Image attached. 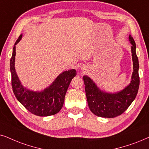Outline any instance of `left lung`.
Wrapping results in <instances>:
<instances>
[{
  "mask_svg": "<svg viewBox=\"0 0 149 149\" xmlns=\"http://www.w3.org/2000/svg\"><path fill=\"white\" fill-rule=\"evenodd\" d=\"M132 44L133 71L130 84L119 92L109 93L100 90L95 83L87 76H83L87 102L93 114L104 118H114L122 114L136 98L140 84L138 74L139 62L136 52V43L130 35Z\"/></svg>",
  "mask_w": 149,
  "mask_h": 149,
  "instance_id": "1",
  "label": "left lung"
}]
</instances>
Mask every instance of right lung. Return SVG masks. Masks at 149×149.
Masks as SVG:
<instances>
[{
  "mask_svg": "<svg viewBox=\"0 0 149 149\" xmlns=\"http://www.w3.org/2000/svg\"><path fill=\"white\" fill-rule=\"evenodd\" d=\"M22 37V35H19L15 41L10 60L13 93L20 104L32 114L39 116L54 115L62 108L67 88L71 80L76 76V71L70 69L61 73L52 84L43 91H33L25 88L21 84L15 69V45L21 40Z\"/></svg>",
  "mask_w": 149,
  "mask_h": 149,
  "instance_id": "add662e5",
  "label": "right lung"
}]
</instances>
